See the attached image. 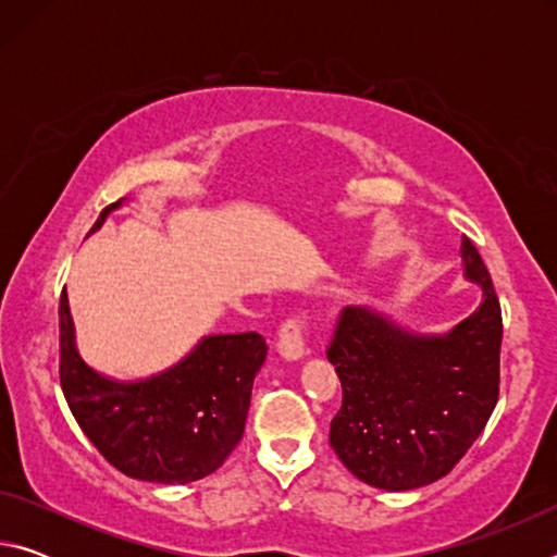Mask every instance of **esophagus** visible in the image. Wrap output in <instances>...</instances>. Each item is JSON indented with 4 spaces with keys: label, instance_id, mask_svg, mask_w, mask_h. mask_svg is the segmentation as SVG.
Here are the masks:
<instances>
[{
    "label": "esophagus",
    "instance_id": "34e87169",
    "mask_svg": "<svg viewBox=\"0 0 557 557\" xmlns=\"http://www.w3.org/2000/svg\"><path fill=\"white\" fill-rule=\"evenodd\" d=\"M280 354L287 361H299L305 356V322L299 317L287 319L285 324L280 326Z\"/></svg>",
    "mask_w": 557,
    "mask_h": 557
}]
</instances>
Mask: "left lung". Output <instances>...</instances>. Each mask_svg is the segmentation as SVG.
<instances>
[{
  "label": "left lung",
  "instance_id": "8db88e82",
  "mask_svg": "<svg viewBox=\"0 0 557 557\" xmlns=\"http://www.w3.org/2000/svg\"><path fill=\"white\" fill-rule=\"evenodd\" d=\"M465 277L482 305L445 334H418L369 307H346L326 358L342 381L329 442L363 484L408 492L437 482L482 435L498 400L502 307L474 243Z\"/></svg>",
  "mask_w": 557,
  "mask_h": 557
}]
</instances>
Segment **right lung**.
I'll list each match as a JSON object with an SVG mask.
<instances>
[{
	"label": "right lung",
	"instance_id": "add662e5",
	"mask_svg": "<svg viewBox=\"0 0 557 557\" xmlns=\"http://www.w3.org/2000/svg\"><path fill=\"white\" fill-rule=\"evenodd\" d=\"M120 206H108L90 233ZM59 329L65 403L86 437L122 474L188 484L213 474L240 442L252 381L268 356L258 332L203 336L172 369L117 381L90 369L81 356L65 289Z\"/></svg>",
	"mask_w": 557,
	"mask_h": 557
}]
</instances>
